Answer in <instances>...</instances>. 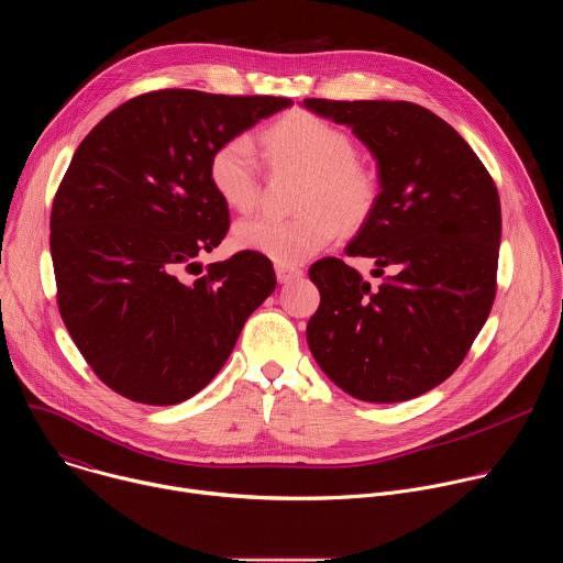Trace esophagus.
I'll use <instances>...</instances> for the list:
<instances>
[{
    "mask_svg": "<svg viewBox=\"0 0 563 563\" xmlns=\"http://www.w3.org/2000/svg\"><path fill=\"white\" fill-rule=\"evenodd\" d=\"M302 276L300 267H291V265H276V278L278 283H291L298 280Z\"/></svg>",
    "mask_w": 563,
    "mask_h": 563,
    "instance_id": "1",
    "label": "esophagus"
}]
</instances>
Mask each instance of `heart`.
<instances>
[{
	"mask_svg": "<svg viewBox=\"0 0 563 563\" xmlns=\"http://www.w3.org/2000/svg\"><path fill=\"white\" fill-rule=\"evenodd\" d=\"M263 146L274 165L307 172L294 216L258 213L233 227V245L300 265L339 235V220L354 227L367 218L376 200V180L356 163L352 137L325 118L294 111L269 124ZM209 183L235 211H250L261 198V159L247 135L227 137L209 159Z\"/></svg>",
	"mask_w": 563,
	"mask_h": 563,
	"instance_id": "heart-1",
	"label": "heart"
}]
</instances>
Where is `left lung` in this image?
I'll use <instances>...</instances> for the list:
<instances>
[{
  "instance_id": "8db88e82",
  "label": "left lung",
  "mask_w": 563,
  "mask_h": 563,
  "mask_svg": "<svg viewBox=\"0 0 563 563\" xmlns=\"http://www.w3.org/2000/svg\"><path fill=\"white\" fill-rule=\"evenodd\" d=\"M372 151L380 191L347 256L376 263L369 285L341 258L309 278L320 305L309 350L330 380L367 404H400L443 383L497 294L501 202L484 163L439 115L389 100H302ZM388 274L385 275L384 272Z\"/></svg>"
}]
</instances>
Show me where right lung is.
Wrapping results in <instances>:
<instances>
[{"mask_svg":"<svg viewBox=\"0 0 563 563\" xmlns=\"http://www.w3.org/2000/svg\"><path fill=\"white\" fill-rule=\"evenodd\" d=\"M294 102L165 89L111 111L77 146L51 211L64 325L98 378L146 406H176L227 363L276 289L272 261L202 265L229 229L209 183L220 142Z\"/></svg>","mask_w":563,"mask_h":563,"instance_id":"right-lung-1","label":"right lung"}]
</instances>
